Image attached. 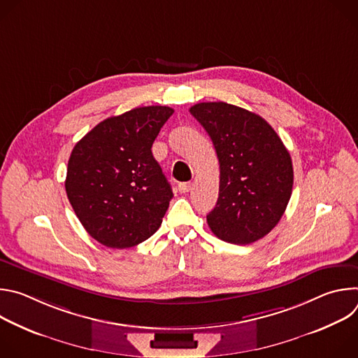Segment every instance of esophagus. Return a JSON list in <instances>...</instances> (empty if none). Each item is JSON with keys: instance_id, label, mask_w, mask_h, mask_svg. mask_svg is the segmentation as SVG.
Instances as JSON below:
<instances>
[{"instance_id": "34e87169", "label": "esophagus", "mask_w": 358, "mask_h": 358, "mask_svg": "<svg viewBox=\"0 0 358 358\" xmlns=\"http://www.w3.org/2000/svg\"><path fill=\"white\" fill-rule=\"evenodd\" d=\"M191 188H192V182H180L178 184V189L181 192H188V191H191Z\"/></svg>"}]
</instances>
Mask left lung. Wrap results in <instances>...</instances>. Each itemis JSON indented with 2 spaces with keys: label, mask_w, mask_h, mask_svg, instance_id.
<instances>
[{
  "label": "left lung",
  "mask_w": 358,
  "mask_h": 358,
  "mask_svg": "<svg viewBox=\"0 0 358 358\" xmlns=\"http://www.w3.org/2000/svg\"><path fill=\"white\" fill-rule=\"evenodd\" d=\"M211 137L220 162V194L207 215L222 241L248 245L280 221L293 187L287 148L259 115L225 103L203 101L189 109Z\"/></svg>",
  "instance_id": "8db88e82"
}]
</instances>
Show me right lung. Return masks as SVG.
<instances>
[{"label": "right lung", "mask_w": 358, "mask_h": 358, "mask_svg": "<svg viewBox=\"0 0 358 358\" xmlns=\"http://www.w3.org/2000/svg\"><path fill=\"white\" fill-rule=\"evenodd\" d=\"M173 113L169 106L136 108L100 122L75 144L66 195L101 245L131 248L160 228L173 191L151 145Z\"/></svg>", "instance_id": "1"}]
</instances>
